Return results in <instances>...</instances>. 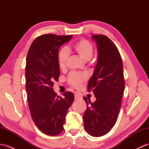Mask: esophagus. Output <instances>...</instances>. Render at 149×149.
<instances>
[{
    "label": "esophagus",
    "instance_id": "obj_1",
    "mask_svg": "<svg viewBox=\"0 0 149 149\" xmlns=\"http://www.w3.org/2000/svg\"><path fill=\"white\" fill-rule=\"evenodd\" d=\"M82 99V96L80 95L79 94H75V100H79Z\"/></svg>",
    "mask_w": 149,
    "mask_h": 149
}]
</instances>
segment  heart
<instances>
[{"mask_svg": "<svg viewBox=\"0 0 149 149\" xmlns=\"http://www.w3.org/2000/svg\"><path fill=\"white\" fill-rule=\"evenodd\" d=\"M74 51L84 61H88L91 58L93 52L92 44L86 39H81L77 41L68 48H63L58 54V63L60 68H64L69 54V51ZM86 76L76 72H72L69 75L68 81L70 84L74 87H79L86 79Z\"/></svg>", "mask_w": 149, "mask_h": 149, "instance_id": "heart-1", "label": "heart"}]
</instances>
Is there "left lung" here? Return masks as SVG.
I'll list each match as a JSON object with an SVG mask.
<instances>
[{
  "label": "left lung",
  "instance_id": "1",
  "mask_svg": "<svg viewBox=\"0 0 149 149\" xmlns=\"http://www.w3.org/2000/svg\"><path fill=\"white\" fill-rule=\"evenodd\" d=\"M97 43V62L88 84L96 97L94 102L84 100L87 108L83 116L84 128L90 135L100 137L115 125L125 88L122 59L115 44L104 35L91 36Z\"/></svg>",
  "mask_w": 149,
  "mask_h": 149
}]
</instances>
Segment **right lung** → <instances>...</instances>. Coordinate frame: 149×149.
<instances>
[{"mask_svg": "<svg viewBox=\"0 0 149 149\" xmlns=\"http://www.w3.org/2000/svg\"><path fill=\"white\" fill-rule=\"evenodd\" d=\"M72 38L52 34L40 36L31 44L27 56L26 89L31 115L38 128L49 136L63 131L66 115L74 100L70 91L61 98L52 88L60 75L59 49Z\"/></svg>", "mask_w": 149, "mask_h": 149, "instance_id": "obj_1", "label": "right lung"}]
</instances>
